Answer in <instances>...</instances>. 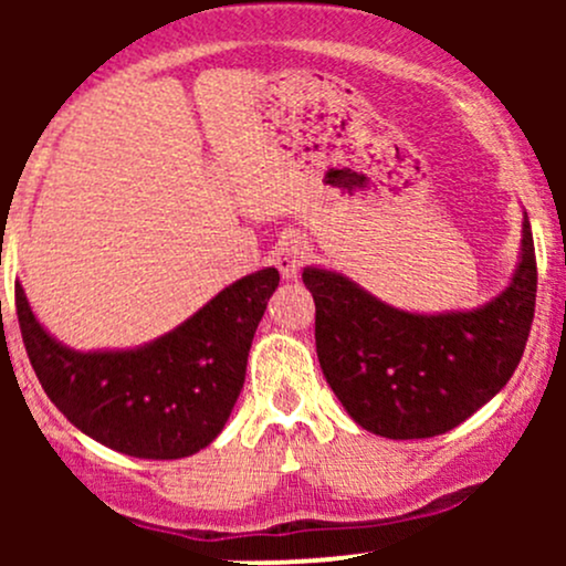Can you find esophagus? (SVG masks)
I'll return each mask as SVG.
<instances>
[{
	"mask_svg": "<svg viewBox=\"0 0 566 566\" xmlns=\"http://www.w3.org/2000/svg\"><path fill=\"white\" fill-rule=\"evenodd\" d=\"M308 252L311 247L308 242H303V239H284V242L276 247V255H274L282 276L287 279L297 276V271H301V265L305 263V258H308Z\"/></svg>",
	"mask_w": 566,
	"mask_h": 566,
	"instance_id": "34e87169",
	"label": "esophagus"
}]
</instances>
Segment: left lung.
<instances>
[{
  "label": "left lung",
  "mask_w": 566,
  "mask_h": 566,
  "mask_svg": "<svg viewBox=\"0 0 566 566\" xmlns=\"http://www.w3.org/2000/svg\"><path fill=\"white\" fill-rule=\"evenodd\" d=\"M316 303V356L346 412L386 439L452 431L511 380L535 319L537 261L530 220L522 261L495 301L458 314H407L350 279L305 269Z\"/></svg>",
  "instance_id": "left-lung-1"
}]
</instances>
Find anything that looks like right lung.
I'll return each instance as SVG.
<instances>
[{"label": "right lung", "mask_w": 566, "mask_h": 566, "mask_svg": "<svg viewBox=\"0 0 566 566\" xmlns=\"http://www.w3.org/2000/svg\"><path fill=\"white\" fill-rule=\"evenodd\" d=\"M279 271L218 292L191 319L135 350H71L50 337L15 284L23 346L50 401L101 444L146 460L199 452L223 431Z\"/></svg>", "instance_id": "add662e5"}]
</instances>
